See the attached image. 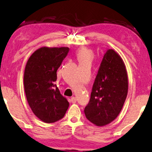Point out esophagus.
I'll use <instances>...</instances> for the list:
<instances>
[{
	"mask_svg": "<svg viewBox=\"0 0 152 152\" xmlns=\"http://www.w3.org/2000/svg\"><path fill=\"white\" fill-rule=\"evenodd\" d=\"M71 103H76V102H77L76 98L75 97V96H72V97H71Z\"/></svg>",
	"mask_w": 152,
	"mask_h": 152,
	"instance_id": "esophagus-1",
	"label": "esophagus"
}]
</instances>
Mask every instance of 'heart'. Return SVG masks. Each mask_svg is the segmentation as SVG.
Wrapping results in <instances>:
<instances>
[{
	"instance_id": "b5f03b06",
	"label": "heart",
	"mask_w": 152,
	"mask_h": 152,
	"mask_svg": "<svg viewBox=\"0 0 152 152\" xmlns=\"http://www.w3.org/2000/svg\"><path fill=\"white\" fill-rule=\"evenodd\" d=\"M77 56L80 62H90L94 57L92 50L86 47H81L77 51Z\"/></svg>"
}]
</instances>
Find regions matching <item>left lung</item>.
<instances>
[{
	"mask_svg": "<svg viewBox=\"0 0 152 152\" xmlns=\"http://www.w3.org/2000/svg\"><path fill=\"white\" fill-rule=\"evenodd\" d=\"M128 91L124 61L113 49L103 56L92 86L89 103L84 109L87 119L97 126L111 123L119 114Z\"/></svg>",
	"mask_w": 152,
	"mask_h": 152,
	"instance_id": "8db88e82",
	"label": "left lung"
}]
</instances>
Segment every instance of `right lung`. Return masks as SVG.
I'll return each instance as SVG.
<instances>
[{"mask_svg":"<svg viewBox=\"0 0 152 152\" xmlns=\"http://www.w3.org/2000/svg\"><path fill=\"white\" fill-rule=\"evenodd\" d=\"M69 51V47H42L26 64L24 87L28 105L43 122L50 124L64 117L69 106L55 84L57 71Z\"/></svg>","mask_w":152,"mask_h":152,"instance_id":"1","label":"right lung"}]
</instances>
